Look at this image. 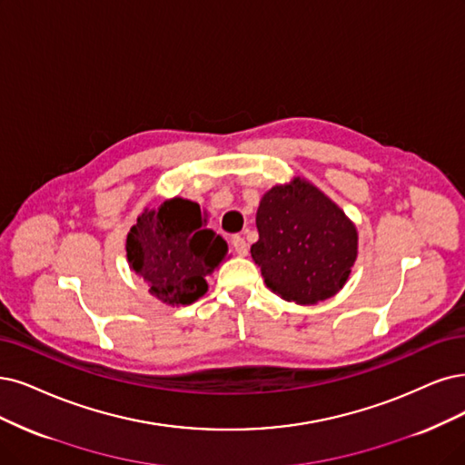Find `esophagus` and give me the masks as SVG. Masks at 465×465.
<instances>
[{
	"label": "esophagus",
	"mask_w": 465,
	"mask_h": 465,
	"mask_svg": "<svg viewBox=\"0 0 465 465\" xmlns=\"http://www.w3.org/2000/svg\"><path fill=\"white\" fill-rule=\"evenodd\" d=\"M232 245H233V249H235V252H237L239 256H245V254L249 252V243L245 242V239H243L242 235H233Z\"/></svg>",
	"instance_id": "obj_1"
}]
</instances>
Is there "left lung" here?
<instances>
[{
    "label": "left lung",
    "instance_id": "8db88e82",
    "mask_svg": "<svg viewBox=\"0 0 465 465\" xmlns=\"http://www.w3.org/2000/svg\"><path fill=\"white\" fill-rule=\"evenodd\" d=\"M256 228L251 256L282 299L316 304L347 283L358 254L356 226L311 182L273 185L261 199Z\"/></svg>",
    "mask_w": 465,
    "mask_h": 465
}]
</instances>
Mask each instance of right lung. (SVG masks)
I'll return each mask as SVG.
<instances>
[{
	"instance_id": "right-lung-1",
	"label": "right lung",
	"mask_w": 465,
	"mask_h": 465,
	"mask_svg": "<svg viewBox=\"0 0 465 465\" xmlns=\"http://www.w3.org/2000/svg\"><path fill=\"white\" fill-rule=\"evenodd\" d=\"M204 223L197 203L174 197L145 209L130 228V268L164 304L195 302L209 289L206 276L226 259L228 243Z\"/></svg>"
}]
</instances>
